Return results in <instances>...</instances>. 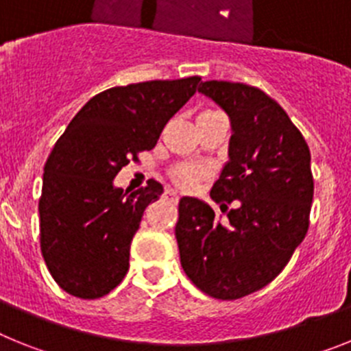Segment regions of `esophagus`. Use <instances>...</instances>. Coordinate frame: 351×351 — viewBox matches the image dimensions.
Wrapping results in <instances>:
<instances>
[{"mask_svg": "<svg viewBox=\"0 0 351 351\" xmlns=\"http://www.w3.org/2000/svg\"><path fill=\"white\" fill-rule=\"evenodd\" d=\"M165 198H169V200H172V202H178V200H179V195H178V191L167 190V191H165Z\"/></svg>", "mask_w": 351, "mask_h": 351, "instance_id": "esophagus-1", "label": "esophagus"}]
</instances>
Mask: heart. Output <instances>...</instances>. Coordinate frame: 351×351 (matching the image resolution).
Segmentation results:
<instances>
[{"mask_svg":"<svg viewBox=\"0 0 351 351\" xmlns=\"http://www.w3.org/2000/svg\"><path fill=\"white\" fill-rule=\"evenodd\" d=\"M210 169L200 163H179L170 170V179L181 190H193L195 186L209 178Z\"/></svg>","mask_w":351,"mask_h":351,"instance_id":"heart-1","label":"heart"}]
</instances>
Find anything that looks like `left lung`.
<instances>
[{
  "instance_id": "8db88e82",
  "label": "left lung",
  "mask_w": 351,
  "mask_h": 351,
  "mask_svg": "<svg viewBox=\"0 0 351 351\" xmlns=\"http://www.w3.org/2000/svg\"><path fill=\"white\" fill-rule=\"evenodd\" d=\"M198 91L228 114V163L210 198L234 204L221 221L197 198L179 200L181 265L207 295L235 300L267 287L306 237L313 202L311 153L281 105L262 89L207 80Z\"/></svg>"
}]
</instances>
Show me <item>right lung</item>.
Returning a JSON list of instances; mask_svg holds the SVG:
<instances>
[{"mask_svg": "<svg viewBox=\"0 0 351 351\" xmlns=\"http://www.w3.org/2000/svg\"><path fill=\"white\" fill-rule=\"evenodd\" d=\"M200 77L117 86L93 96L58 138L43 169L40 250L54 281L79 299H100L123 281L142 214L163 193L149 179L114 188L130 160L156 145Z\"/></svg>", "mask_w": 351, "mask_h": 351, "instance_id": "1", "label": "right lung"}]
</instances>
